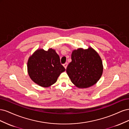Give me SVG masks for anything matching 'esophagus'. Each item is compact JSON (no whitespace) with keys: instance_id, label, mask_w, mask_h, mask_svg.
Returning <instances> with one entry per match:
<instances>
[{"instance_id":"esophagus-1","label":"esophagus","mask_w":129,"mask_h":129,"mask_svg":"<svg viewBox=\"0 0 129 129\" xmlns=\"http://www.w3.org/2000/svg\"><path fill=\"white\" fill-rule=\"evenodd\" d=\"M67 66H68V63H65L63 64V66H64V67L65 68V69L67 68Z\"/></svg>"}]
</instances>
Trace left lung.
<instances>
[{
	"mask_svg": "<svg viewBox=\"0 0 129 129\" xmlns=\"http://www.w3.org/2000/svg\"><path fill=\"white\" fill-rule=\"evenodd\" d=\"M72 62L66 72L72 83L79 88H86L96 84L102 75L103 67L99 54L91 47L78 48L72 53Z\"/></svg>",
	"mask_w": 129,
	"mask_h": 129,
	"instance_id": "obj_1",
	"label": "left lung"
}]
</instances>
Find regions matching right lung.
Segmentation results:
<instances>
[{
  "instance_id": "right-lung-1",
  "label": "right lung",
  "mask_w": 129,
  "mask_h": 129,
  "mask_svg": "<svg viewBox=\"0 0 129 129\" xmlns=\"http://www.w3.org/2000/svg\"><path fill=\"white\" fill-rule=\"evenodd\" d=\"M27 71L34 82L46 88L55 83L66 69L61 64L60 57L55 50L49 48L47 51L37 49L28 58Z\"/></svg>"
}]
</instances>
